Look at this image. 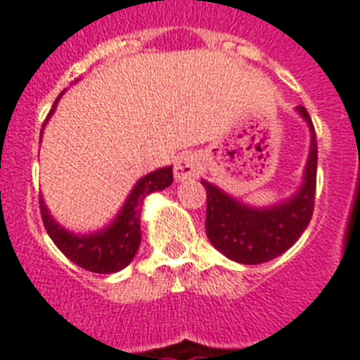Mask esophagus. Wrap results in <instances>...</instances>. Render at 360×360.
I'll use <instances>...</instances> for the list:
<instances>
[{
	"label": "esophagus",
	"mask_w": 360,
	"mask_h": 360,
	"mask_svg": "<svg viewBox=\"0 0 360 360\" xmlns=\"http://www.w3.org/2000/svg\"><path fill=\"white\" fill-rule=\"evenodd\" d=\"M203 172V159L195 152H185L181 153L174 162V175L177 181H188L199 177V174Z\"/></svg>",
	"instance_id": "1"
}]
</instances>
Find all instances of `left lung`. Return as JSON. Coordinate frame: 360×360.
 <instances>
[{
  "label": "left lung",
  "instance_id": "obj_1",
  "mask_svg": "<svg viewBox=\"0 0 360 360\" xmlns=\"http://www.w3.org/2000/svg\"><path fill=\"white\" fill-rule=\"evenodd\" d=\"M309 128L311 143L304 177L291 198L269 207H252L214 183L207 190V236L221 255L243 265H258L283 255L297 243L311 221L316 188V137L304 105L295 108Z\"/></svg>",
  "mask_w": 360,
  "mask_h": 360
}]
</instances>
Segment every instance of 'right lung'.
Instances as JSON below:
<instances>
[{"instance_id":"right-lung-1","label":"right lung","mask_w":360,"mask_h":360,"mask_svg":"<svg viewBox=\"0 0 360 360\" xmlns=\"http://www.w3.org/2000/svg\"><path fill=\"white\" fill-rule=\"evenodd\" d=\"M62 95L63 91L54 101L53 110L49 111L44 122V128L47 120L51 119V115L56 111V105H58ZM41 134H44V129H41ZM172 183H174L172 166H165V168H159V170L143 175L135 183V186L128 194L117 216L108 225L95 232L77 234V232H71L69 229H63L51 216L44 198H40L41 219H44L47 234L54 241V245L58 247L72 264L98 274L119 273L120 269L126 267L134 259V256L137 255L139 245H141V207H143L144 199L152 192L165 190Z\"/></svg>"}]
</instances>
